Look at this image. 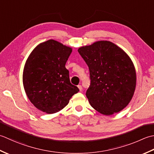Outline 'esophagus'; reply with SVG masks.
I'll return each mask as SVG.
<instances>
[{
    "label": "esophagus",
    "instance_id": "obj_1",
    "mask_svg": "<svg viewBox=\"0 0 154 154\" xmlns=\"http://www.w3.org/2000/svg\"><path fill=\"white\" fill-rule=\"evenodd\" d=\"M78 88H79V90H80V91H82V85H78Z\"/></svg>",
    "mask_w": 154,
    "mask_h": 154
}]
</instances>
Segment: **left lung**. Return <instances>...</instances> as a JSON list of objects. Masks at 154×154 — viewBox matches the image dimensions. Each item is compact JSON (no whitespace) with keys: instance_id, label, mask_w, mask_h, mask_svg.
I'll return each mask as SVG.
<instances>
[{"instance_id":"1","label":"left lung","mask_w":154,"mask_h":154,"mask_svg":"<svg viewBox=\"0 0 154 154\" xmlns=\"http://www.w3.org/2000/svg\"><path fill=\"white\" fill-rule=\"evenodd\" d=\"M78 51L89 68L90 85L86 95L92 107L107 116L123 109L132 98L136 84L129 56L109 41L96 42Z\"/></svg>"}]
</instances>
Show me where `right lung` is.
<instances>
[{
	"label": "right lung",
	"instance_id": "1",
	"mask_svg": "<svg viewBox=\"0 0 154 154\" xmlns=\"http://www.w3.org/2000/svg\"><path fill=\"white\" fill-rule=\"evenodd\" d=\"M72 48L54 40L40 44L28 58L23 72V85L28 98L40 110L53 114L66 106L79 92L70 83L65 67Z\"/></svg>",
	"mask_w": 154,
	"mask_h": 154
}]
</instances>
